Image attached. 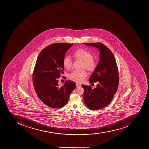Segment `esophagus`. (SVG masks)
Wrapping results in <instances>:
<instances>
[{"instance_id":"esophagus-1","label":"esophagus","mask_w":149,"mask_h":149,"mask_svg":"<svg viewBox=\"0 0 149 149\" xmlns=\"http://www.w3.org/2000/svg\"><path fill=\"white\" fill-rule=\"evenodd\" d=\"M76 85L77 88H79V87H81V85L79 84V83H76Z\"/></svg>"}]
</instances>
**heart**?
Returning <instances> with one entry per match:
<instances>
[{
	"label": "heart",
	"instance_id": "heart-1",
	"mask_svg": "<svg viewBox=\"0 0 149 149\" xmlns=\"http://www.w3.org/2000/svg\"><path fill=\"white\" fill-rule=\"evenodd\" d=\"M74 57L82 61L81 68H85L88 70L94 71L97 67L96 60L93 58L92 54L88 51L83 49H79L75 51L74 54ZM73 64L72 60L69 56L65 57L63 60V65L67 69L71 68ZM88 75L87 72L85 70H74L72 72L68 75V77L72 81L81 83L84 81Z\"/></svg>",
	"mask_w": 149,
	"mask_h": 149
}]
</instances>
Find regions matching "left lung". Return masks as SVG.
<instances>
[{
	"label": "left lung",
	"instance_id": "obj_1",
	"mask_svg": "<svg viewBox=\"0 0 149 149\" xmlns=\"http://www.w3.org/2000/svg\"><path fill=\"white\" fill-rule=\"evenodd\" d=\"M95 47L100 51V60L89 78L90 83L96 82V88L82 85L84 89L83 100L90 110L105 108L112 100L118 87V70L115 57L109 48L101 42L85 43Z\"/></svg>",
	"mask_w": 149,
	"mask_h": 149
}]
</instances>
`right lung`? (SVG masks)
<instances>
[{
  "mask_svg": "<svg viewBox=\"0 0 149 149\" xmlns=\"http://www.w3.org/2000/svg\"><path fill=\"white\" fill-rule=\"evenodd\" d=\"M73 45L62 43L51 45L41 51L37 59L33 72V85L40 100L50 108L64 106L76 88L75 82L71 81H66L60 87L58 80L64 74L63 60L65 53Z\"/></svg>",
  "mask_w": 149,
  "mask_h": 149,
  "instance_id": "obj_1",
  "label": "right lung"
}]
</instances>
